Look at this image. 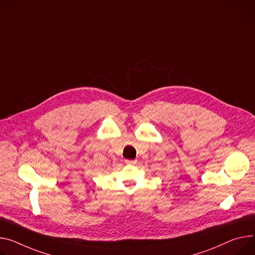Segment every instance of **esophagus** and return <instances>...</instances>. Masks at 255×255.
<instances>
[{"label": "esophagus", "mask_w": 255, "mask_h": 255, "mask_svg": "<svg viewBox=\"0 0 255 255\" xmlns=\"http://www.w3.org/2000/svg\"><path fill=\"white\" fill-rule=\"evenodd\" d=\"M126 163L127 164H128V165H133V164H135L136 163V160H126Z\"/></svg>", "instance_id": "34e87169"}]
</instances>
